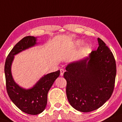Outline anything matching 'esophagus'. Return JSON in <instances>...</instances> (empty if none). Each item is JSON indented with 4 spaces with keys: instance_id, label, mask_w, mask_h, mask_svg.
Returning a JSON list of instances; mask_svg holds the SVG:
<instances>
[{
    "instance_id": "esophagus-1",
    "label": "esophagus",
    "mask_w": 122,
    "mask_h": 122,
    "mask_svg": "<svg viewBox=\"0 0 122 122\" xmlns=\"http://www.w3.org/2000/svg\"><path fill=\"white\" fill-rule=\"evenodd\" d=\"M60 71H61V76H62L63 75L64 73V69H63V68L61 69V70H60Z\"/></svg>"
}]
</instances>
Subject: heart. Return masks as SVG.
Segmentation results:
<instances>
[{"mask_svg": "<svg viewBox=\"0 0 122 122\" xmlns=\"http://www.w3.org/2000/svg\"><path fill=\"white\" fill-rule=\"evenodd\" d=\"M79 43H80V42H79Z\"/></svg>", "mask_w": 122, "mask_h": 122, "instance_id": "b5f03b06", "label": "heart"}]
</instances>
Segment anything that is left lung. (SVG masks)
Wrapping results in <instances>:
<instances>
[{
  "mask_svg": "<svg viewBox=\"0 0 122 122\" xmlns=\"http://www.w3.org/2000/svg\"><path fill=\"white\" fill-rule=\"evenodd\" d=\"M89 57L69 64L64 73L66 94L78 111L91 112L100 108L112 96L117 73L113 54L101 39Z\"/></svg>",
  "mask_w": 122,
  "mask_h": 122,
  "instance_id": "1",
  "label": "left lung"
}]
</instances>
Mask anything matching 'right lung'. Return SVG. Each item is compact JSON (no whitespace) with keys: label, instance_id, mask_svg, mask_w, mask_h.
Wrapping results in <instances>:
<instances>
[{"label":"right lung","instance_id":"obj_1","mask_svg":"<svg viewBox=\"0 0 122 122\" xmlns=\"http://www.w3.org/2000/svg\"><path fill=\"white\" fill-rule=\"evenodd\" d=\"M36 44L34 37L26 36L22 38L11 50L6 58L4 66L6 89L8 96L20 110L30 115H37L44 110L47 105L48 92L60 75V71L58 70L45 75L32 88L28 90L15 83L10 71L14 55Z\"/></svg>","mask_w":122,"mask_h":122}]
</instances>
